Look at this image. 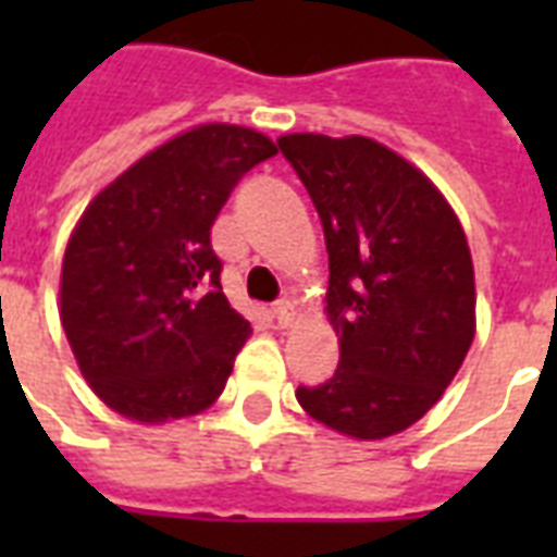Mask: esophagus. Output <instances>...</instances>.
Returning <instances> with one entry per match:
<instances>
[{"label": "esophagus", "instance_id": "obj_1", "mask_svg": "<svg viewBox=\"0 0 557 557\" xmlns=\"http://www.w3.org/2000/svg\"><path fill=\"white\" fill-rule=\"evenodd\" d=\"M271 312H274V318H277L280 326H288V323L295 321V304H292V300H277Z\"/></svg>", "mask_w": 557, "mask_h": 557}]
</instances>
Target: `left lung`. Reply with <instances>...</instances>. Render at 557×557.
I'll list each match as a JSON object with an SVG mask.
<instances>
[{"label":"left lung","instance_id":"left-lung-1","mask_svg":"<svg viewBox=\"0 0 557 557\" xmlns=\"http://www.w3.org/2000/svg\"><path fill=\"white\" fill-rule=\"evenodd\" d=\"M330 251L326 314L338 370L297 387L312 419L356 440L419 422L474 341V265L457 213L431 178L379 141L283 135Z\"/></svg>","mask_w":557,"mask_h":557}]
</instances>
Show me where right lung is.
Returning a JSON list of instances; mask_svg holds the SVG:
<instances>
[{
	"label": "right lung",
	"mask_w": 557,
	"mask_h": 557,
	"mask_svg": "<svg viewBox=\"0 0 557 557\" xmlns=\"http://www.w3.org/2000/svg\"><path fill=\"white\" fill-rule=\"evenodd\" d=\"M265 135L205 124L95 196L63 257L60 318L91 389L126 419L168 422L225 389L248 321L227 304L210 227Z\"/></svg>",
	"instance_id": "right-lung-1"
}]
</instances>
